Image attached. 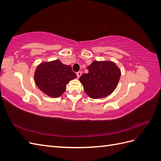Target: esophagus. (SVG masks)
Wrapping results in <instances>:
<instances>
[{"instance_id": "34e87169", "label": "esophagus", "mask_w": 161, "mask_h": 161, "mask_svg": "<svg viewBox=\"0 0 161 161\" xmlns=\"http://www.w3.org/2000/svg\"><path fill=\"white\" fill-rule=\"evenodd\" d=\"M76 75H77V77L79 79V78L80 77V76L82 75V72H78L76 73Z\"/></svg>"}]
</instances>
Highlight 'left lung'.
Listing matches in <instances>:
<instances>
[{
  "label": "left lung",
  "instance_id": "8db88e82",
  "mask_svg": "<svg viewBox=\"0 0 161 161\" xmlns=\"http://www.w3.org/2000/svg\"><path fill=\"white\" fill-rule=\"evenodd\" d=\"M87 69L89 72L82 75L79 80L91 98H104L115 91L121 76V70L115 62L93 61Z\"/></svg>",
  "mask_w": 161,
  "mask_h": 161
}]
</instances>
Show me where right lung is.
Instances as JSON below:
<instances>
[{
    "instance_id": "obj_1",
    "label": "right lung",
    "mask_w": 161,
    "mask_h": 161,
    "mask_svg": "<svg viewBox=\"0 0 161 161\" xmlns=\"http://www.w3.org/2000/svg\"><path fill=\"white\" fill-rule=\"evenodd\" d=\"M75 78L71 66L64 64L59 60L40 63L34 73L38 89L52 98L60 97L66 91V85Z\"/></svg>"
}]
</instances>
